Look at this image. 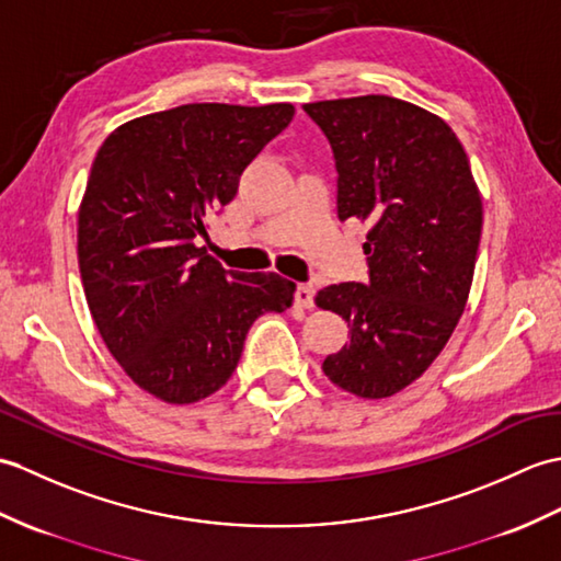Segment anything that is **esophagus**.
Returning <instances> with one entry per match:
<instances>
[{
    "instance_id": "esophagus-1",
    "label": "esophagus",
    "mask_w": 561,
    "mask_h": 561,
    "mask_svg": "<svg viewBox=\"0 0 561 561\" xmlns=\"http://www.w3.org/2000/svg\"><path fill=\"white\" fill-rule=\"evenodd\" d=\"M312 298H316V289H312L310 284H298V286H296L294 304H296L298 308H312V306H316V301H312Z\"/></svg>"
}]
</instances>
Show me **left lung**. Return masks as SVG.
I'll use <instances>...</instances> for the list:
<instances>
[{
    "mask_svg": "<svg viewBox=\"0 0 561 561\" xmlns=\"http://www.w3.org/2000/svg\"><path fill=\"white\" fill-rule=\"evenodd\" d=\"M336 162L340 219L370 221V282H342L316 304L351 324L322 363L360 399L401 392L445 348L471 291L483 201L468 154L445 119L389 95L304 104Z\"/></svg>",
    "mask_w": 561,
    "mask_h": 561,
    "instance_id": "1",
    "label": "left lung"
}]
</instances>
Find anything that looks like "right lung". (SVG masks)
I'll list each match as a JSON object with an SVG mask.
<instances>
[{
	"label": "right lung",
	"instance_id": "right-lung-1",
	"mask_svg": "<svg viewBox=\"0 0 561 561\" xmlns=\"http://www.w3.org/2000/svg\"><path fill=\"white\" fill-rule=\"evenodd\" d=\"M291 119L289 102H195L126 122L100 146L78 207V267L102 342L148 394H215L251 324L291 306L294 282L225 270L195 245Z\"/></svg>",
	"mask_w": 561,
	"mask_h": 561
}]
</instances>
